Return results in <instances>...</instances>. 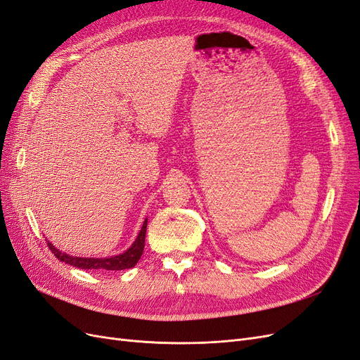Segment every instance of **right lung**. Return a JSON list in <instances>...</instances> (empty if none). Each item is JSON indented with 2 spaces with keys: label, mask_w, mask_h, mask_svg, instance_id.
Segmentation results:
<instances>
[{
  "label": "right lung",
  "mask_w": 360,
  "mask_h": 360,
  "mask_svg": "<svg viewBox=\"0 0 360 360\" xmlns=\"http://www.w3.org/2000/svg\"><path fill=\"white\" fill-rule=\"evenodd\" d=\"M146 231H147V219L143 224V228L136 237V240L134 245L130 246L124 254L122 255H115L111 258H79V257H72L68 254H63L61 250L53 248L49 242L48 246L51 249V252L56 255L63 263H68L73 267L84 269V270H124L134 267L138 259L143 255L144 250V243H146Z\"/></svg>",
  "instance_id": "obj_1"
}]
</instances>
